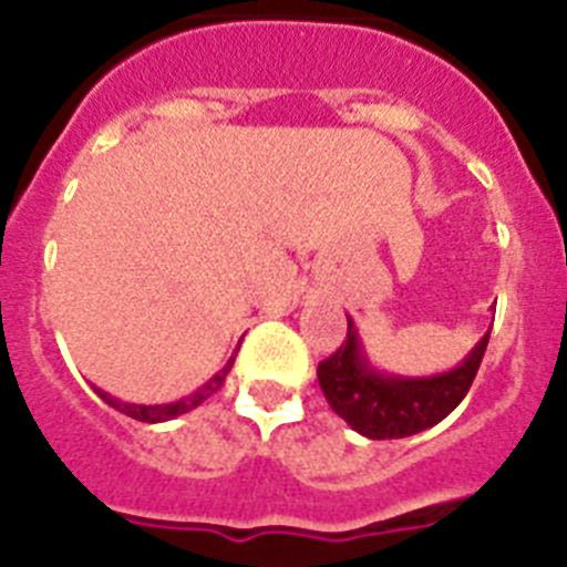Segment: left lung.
I'll return each mask as SVG.
<instances>
[{"instance_id": "obj_1", "label": "left lung", "mask_w": 567, "mask_h": 567, "mask_svg": "<svg viewBox=\"0 0 567 567\" xmlns=\"http://www.w3.org/2000/svg\"><path fill=\"white\" fill-rule=\"evenodd\" d=\"M491 329L452 372L434 378H392L369 365L358 329L349 332L332 358L320 360L318 383L332 412L369 440H398L432 429L463 403L483 363Z\"/></svg>"}]
</instances>
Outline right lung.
<instances>
[{"label": "right lung", "mask_w": 567, "mask_h": 567, "mask_svg": "<svg viewBox=\"0 0 567 567\" xmlns=\"http://www.w3.org/2000/svg\"><path fill=\"white\" fill-rule=\"evenodd\" d=\"M233 363H235V354L227 360V365H224L221 372L215 374V378H209L207 383H204L202 389H198V392H193V394H189V398L175 400V403H164V405H138V403H124V400H115L113 394L102 392V389H96V394L104 400V403L113 405L115 412L127 414V417L138 420V423H164V420H173V417H178V414L193 412L195 405H202L204 400L213 398V394L218 392V389H221V385H224V380H227V374H229V369H233Z\"/></svg>", "instance_id": "right-lung-1"}]
</instances>
